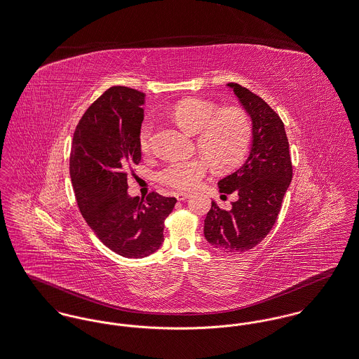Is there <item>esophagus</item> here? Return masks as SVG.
I'll return each instance as SVG.
<instances>
[{
	"instance_id": "obj_1",
	"label": "esophagus",
	"mask_w": 359,
	"mask_h": 359,
	"mask_svg": "<svg viewBox=\"0 0 359 359\" xmlns=\"http://www.w3.org/2000/svg\"><path fill=\"white\" fill-rule=\"evenodd\" d=\"M175 196L177 201H186L190 196V194L189 192H176Z\"/></svg>"
}]
</instances>
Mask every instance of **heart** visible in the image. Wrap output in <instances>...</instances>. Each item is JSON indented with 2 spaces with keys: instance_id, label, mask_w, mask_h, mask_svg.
I'll return each instance as SVG.
<instances>
[{
  "instance_id": "1",
  "label": "heart",
  "mask_w": 359,
  "mask_h": 359,
  "mask_svg": "<svg viewBox=\"0 0 359 359\" xmlns=\"http://www.w3.org/2000/svg\"><path fill=\"white\" fill-rule=\"evenodd\" d=\"M173 121L189 134L196 135V147L215 168L236 167L247 153L251 140V122L240 108H224L203 99H184L173 107ZM153 126L145 122L140 130L141 148L148 149ZM203 157L169 163L158 173V180L176 190L196 187L208 173Z\"/></svg>"
}]
</instances>
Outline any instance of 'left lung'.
Instances as JSON below:
<instances>
[{
  "label": "left lung",
  "instance_id": "8db88e82",
  "mask_svg": "<svg viewBox=\"0 0 359 359\" xmlns=\"http://www.w3.org/2000/svg\"><path fill=\"white\" fill-rule=\"evenodd\" d=\"M251 118L252 140L248 157L218 182L219 192H236L231 210L212 201L205 219V238L222 252L252 250L273 229L290 186L293 167L283 122L271 107L250 89L229 83Z\"/></svg>",
  "mask_w": 359,
  "mask_h": 359
}]
</instances>
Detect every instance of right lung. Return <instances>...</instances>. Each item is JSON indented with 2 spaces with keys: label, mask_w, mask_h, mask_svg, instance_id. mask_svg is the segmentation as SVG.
Here are the masks:
<instances>
[{
  "label": "right lung",
  "mask_w": 359,
  "mask_h": 359,
  "mask_svg": "<svg viewBox=\"0 0 359 359\" xmlns=\"http://www.w3.org/2000/svg\"><path fill=\"white\" fill-rule=\"evenodd\" d=\"M145 93L111 86L86 109L73 135L70 177L80 211L114 252L141 259L164 241V221L176 198L127 192V172L141 161Z\"/></svg>",
  "instance_id": "add662e5"
}]
</instances>
